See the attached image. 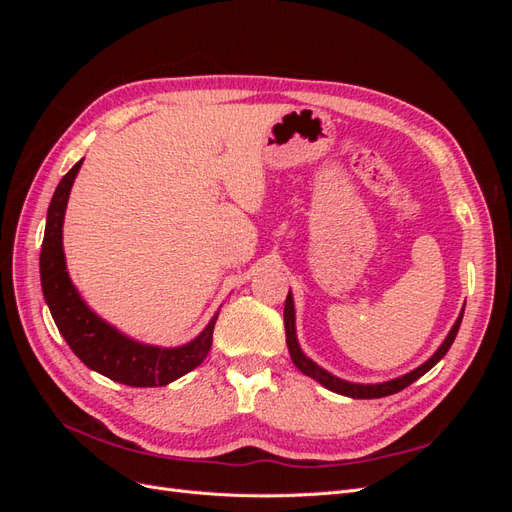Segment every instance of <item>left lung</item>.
<instances>
[{"label": "left lung", "instance_id": "8db88e82", "mask_svg": "<svg viewBox=\"0 0 512 512\" xmlns=\"http://www.w3.org/2000/svg\"><path fill=\"white\" fill-rule=\"evenodd\" d=\"M461 318H463V312H461V316L457 318V322H455V327L451 329V333H448V337L444 339V344L438 348V352L433 354L427 363H423L421 367H416L414 371H410V374L401 376V378H395V380H389V382H382V384H352V382H346V380H339V378L331 376L329 371H324V369L318 367L312 359H307V356H305V354L301 352V348H299L297 335H294V305H292V294H290V292H288L286 307H284L286 344H288V350H290V356H292V363L297 365L305 376L318 380L322 386H327L329 391L339 393V395H346V397H354V399H376V397H386V395L399 393V391H404L406 386H410L414 380H418L423 374H427V371H429L433 365H436V363L442 359V356L448 352V348L453 346L455 337H457V331H459Z\"/></svg>", "mask_w": 512, "mask_h": 512}]
</instances>
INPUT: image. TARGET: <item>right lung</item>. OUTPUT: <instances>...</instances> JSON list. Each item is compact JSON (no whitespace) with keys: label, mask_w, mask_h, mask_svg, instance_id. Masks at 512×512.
I'll return each mask as SVG.
<instances>
[{"label":"right lung","mask_w":512,"mask_h":512,"mask_svg":"<svg viewBox=\"0 0 512 512\" xmlns=\"http://www.w3.org/2000/svg\"><path fill=\"white\" fill-rule=\"evenodd\" d=\"M81 164L83 160L76 162L59 181L46 213L40 252V280L46 305L59 333L89 369L128 386H164L205 361L218 316H213L194 342L179 348H158L134 342L91 312L70 282L64 247H61L68 196Z\"/></svg>","instance_id":"right-lung-1"}]
</instances>
